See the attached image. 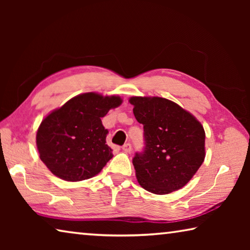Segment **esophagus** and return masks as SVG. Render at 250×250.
Segmentation results:
<instances>
[{
  "mask_svg": "<svg viewBox=\"0 0 250 250\" xmlns=\"http://www.w3.org/2000/svg\"><path fill=\"white\" fill-rule=\"evenodd\" d=\"M122 150H124L125 153H129V152L132 150V146H131V143H125V145L122 146Z\"/></svg>",
  "mask_w": 250,
  "mask_h": 250,
  "instance_id": "34e87169",
  "label": "esophagus"
}]
</instances>
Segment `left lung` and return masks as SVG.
<instances>
[{
    "mask_svg": "<svg viewBox=\"0 0 250 250\" xmlns=\"http://www.w3.org/2000/svg\"><path fill=\"white\" fill-rule=\"evenodd\" d=\"M129 101L143 125L145 146L132 159L139 184L160 195L183 188L205 159L204 128L166 98L132 97Z\"/></svg>",
    "mask_w": 250,
    "mask_h": 250,
    "instance_id": "left-lung-1",
    "label": "left lung"
}]
</instances>
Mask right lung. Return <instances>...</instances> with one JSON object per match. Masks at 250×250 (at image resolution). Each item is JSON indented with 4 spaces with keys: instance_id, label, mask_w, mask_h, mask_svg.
<instances>
[{
    "instance_id": "1",
    "label": "right lung",
    "mask_w": 250,
    "mask_h": 250,
    "mask_svg": "<svg viewBox=\"0 0 250 250\" xmlns=\"http://www.w3.org/2000/svg\"><path fill=\"white\" fill-rule=\"evenodd\" d=\"M120 104V97L87 92L49 113L36 135L40 158L49 171L70 182L98 174L113 156L101 118Z\"/></svg>"
}]
</instances>
